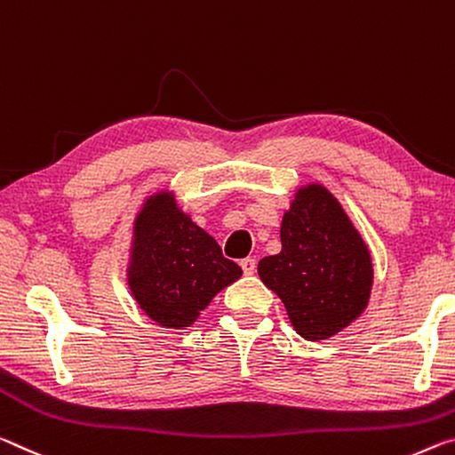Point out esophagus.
<instances>
[{"label":"esophagus","mask_w":455,"mask_h":455,"mask_svg":"<svg viewBox=\"0 0 455 455\" xmlns=\"http://www.w3.org/2000/svg\"><path fill=\"white\" fill-rule=\"evenodd\" d=\"M241 267H243L244 275H253V273L257 271V261L253 257H247V259H243V261H241Z\"/></svg>","instance_id":"obj_1"}]
</instances>
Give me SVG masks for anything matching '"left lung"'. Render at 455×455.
Returning a JSON list of instances; mask_svg holds the SVG:
<instances>
[{
  "label": "left lung",
  "mask_w": 455,
  "mask_h": 455,
  "mask_svg": "<svg viewBox=\"0 0 455 455\" xmlns=\"http://www.w3.org/2000/svg\"><path fill=\"white\" fill-rule=\"evenodd\" d=\"M257 271L306 340H326L350 326L371 298V251L322 184L295 192L281 220V251L263 257Z\"/></svg>",
  "instance_id": "1"
}]
</instances>
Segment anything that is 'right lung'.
Returning a JSON list of instances; mask_svg holds the SVG:
<instances>
[{
	"label": "right lung",
	"mask_w": 455,
	"mask_h": 455,
	"mask_svg": "<svg viewBox=\"0 0 455 455\" xmlns=\"http://www.w3.org/2000/svg\"><path fill=\"white\" fill-rule=\"evenodd\" d=\"M243 275L206 230L180 211L174 192H156L135 216L127 283L148 318L186 330Z\"/></svg>",
	"instance_id": "add662e5"
}]
</instances>
